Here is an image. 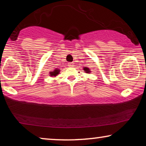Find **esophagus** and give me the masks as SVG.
I'll return each instance as SVG.
<instances>
[{
	"label": "esophagus",
	"instance_id": "34e87169",
	"mask_svg": "<svg viewBox=\"0 0 146 146\" xmlns=\"http://www.w3.org/2000/svg\"><path fill=\"white\" fill-rule=\"evenodd\" d=\"M68 66H73V62H69V63H68Z\"/></svg>",
	"mask_w": 146,
	"mask_h": 146
}]
</instances>
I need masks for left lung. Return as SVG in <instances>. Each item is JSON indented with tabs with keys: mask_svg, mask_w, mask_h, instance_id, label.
Listing matches in <instances>:
<instances>
[{
	"mask_svg": "<svg viewBox=\"0 0 146 146\" xmlns=\"http://www.w3.org/2000/svg\"><path fill=\"white\" fill-rule=\"evenodd\" d=\"M84 71H86V72H87V73H88L89 71H90V70H89V69L87 68H84Z\"/></svg>",
	"mask_w": 146,
	"mask_h": 146,
	"instance_id": "1",
	"label": "left lung"
}]
</instances>
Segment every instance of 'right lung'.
<instances>
[{
  "label": "right lung",
  "mask_w": 146,
  "mask_h": 146,
  "mask_svg": "<svg viewBox=\"0 0 146 146\" xmlns=\"http://www.w3.org/2000/svg\"><path fill=\"white\" fill-rule=\"evenodd\" d=\"M58 73H59V70H54V71H51V72H50V75L56 76V75H57V74H58Z\"/></svg>",
  "instance_id": "1"
}]
</instances>
